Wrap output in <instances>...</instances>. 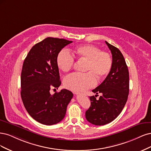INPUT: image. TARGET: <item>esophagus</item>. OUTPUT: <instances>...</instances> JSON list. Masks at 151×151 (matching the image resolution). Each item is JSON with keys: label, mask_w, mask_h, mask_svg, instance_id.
Masks as SVG:
<instances>
[{"label": "esophagus", "mask_w": 151, "mask_h": 151, "mask_svg": "<svg viewBox=\"0 0 151 151\" xmlns=\"http://www.w3.org/2000/svg\"><path fill=\"white\" fill-rule=\"evenodd\" d=\"M75 94H76V95H79L80 93H78V92H75Z\"/></svg>", "instance_id": "1"}]
</instances>
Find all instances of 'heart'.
<instances>
[{
  "label": "heart",
  "mask_w": 151,
  "mask_h": 151,
  "mask_svg": "<svg viewBox=\"0 0 151 151\" xmlns=\"http://www.w3.org/2000/svg\"><path fill=\"white\" fill-rule=\"evenodd\" d=\"M72 54L78 59L86 61L84 74H71L63 81L66 88L75 91H85L96 84V78L102 80L107 76L112 67V59L109 53L100 51V48L92 45L75 47ZM74 58L65 50L60 51L57 55V66L63 72L69 71L73 66Z\"/></svg>",
  "instance_id": "heart-1"
}]
</instances>
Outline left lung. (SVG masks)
Wrapping results in <instances>:
<instances>
[{
    "mask_svg": "<svg viewBox=\"0 0 151 151\" xmlns=\"http://www.w3.org/2000/svg\"><path fill=\"white\" fill-rule=\"evenodd\" d=\"M112 55V67L101 83L92 90L91 105L85 116L90 123L104 125L115 120L122 111L129 93V73L124 56L116 47L105 41ZM99 93L102 95L96 99Z\"/></svg>",
    "mask_w": 151,
    "mask_h": 151,
    "instance_id": "left-lung-1",
    "label": "left lung"
}]
</instances>
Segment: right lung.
Returning a JSON list of instances; mask_svg holds the SVG:
<instances>
[{"label": "right lung", "instance_id": "add662e5", "mask_svg": "<svg viewBox=\"0 0 151 151\" xmlns=\"http://www.w3.org/2000/svg\"><path fill=\"white\" fill-rule=\"evenodd\" d=\"M73 41L47 37L34 46L24 60L21 76V95L32 117L46 125L56 124L64 119L73 93L66 89L51 95L50 90L61 83L57 66L59 52Z\"/></svg>", "mask_w": 151, "mask_h": 151}]
</instances>
